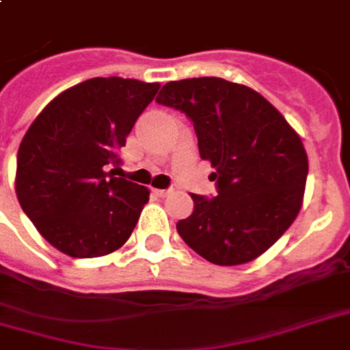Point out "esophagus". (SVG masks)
Returning a JSON list of instances; mask_svg holds the SVG:
<instances>
[{
  "label": "esophagus",
  "mask_w": 350,
  "mask_h": 350,
  "mask_svg": "<svg viewBox=\"0 0 350 350\" xmlns=\"http://www.w3.org/2000/svg\"><path fill=\"white\" fill-rule=\"evenodd\" d=\"M154 191V195H157L159 198H165L167 195H170V189H152Z\"/></svg>",
  "instance_id": "esophagus-1"
}]
</instances>
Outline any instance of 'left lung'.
<instances>
[{
  "label": "left lung",
  "mask_w": 350,
  "mask_h": 350,
  "mask_svg": "<svg viewBox=\"0 0 350 350\" xmlns=\"http://www.w3.org/2000/svg\"><path fill=\"white\" fill-rule=\"evenodd\" d=\"M155 102L193 120L200 157L215 170L217 196L191 195L195 209L176 224L180 237L215 265L256 260L302 206L308 155L299 133L260 92L222 77L170 81Z\"/></svg>",
  "instance_id": "obj_1"
}]
</instances>
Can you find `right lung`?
Segmentation results:
<instances>
[{
	"label": "right lung",
	"instance_id": "1",
	"mask_svg": "<svg viewBox=\"0 0 350 350\" xmlns=\"http://www.w3.org/2000/svg\"><path fill=\"white\" fill-rule=\"evenodd\" d=\"M159 83L92 77L55 96L23 135L16 196L50 245L100 258L129 239L150 191L116 178L118 150Z\"/></svg>",
	"mask_w": 350,
	"mask_h": 350
}]
</instances>
